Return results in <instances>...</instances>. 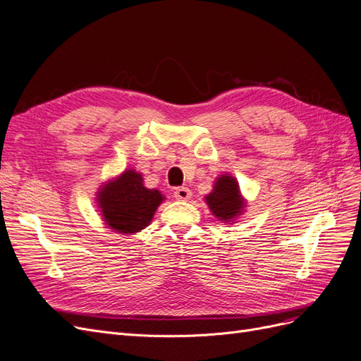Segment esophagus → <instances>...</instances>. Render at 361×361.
I'll return each mask as SVG.
<instances>
[{"mask_svg":"<svg viewBox=\"0 0 361 361\" xmlns=\"http://www.w3.org/2000/svg\"><path fill=\"white\" fill-rule=\"evenodd\" d=\"M173 195H174V199H178V200H190L191 199V190L187 188V187H179V188L174 190Z\"/></svg>","mask_w":361,"mask_h":361,"instance_id":"34e87169","label":"esophagus"}]
</instances>
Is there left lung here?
I'll return each instance as SVG.
<instances>
[{"instance_id": "1", "label": "left lung", "mask_w": 361, "mask_h": 361, "mask_svg": "<svg viewBox=\"0 0 361 361\" xmlns=\"http://www.w3.org/2000/svg\"><path fill=\"white\" fill-rule=\"evenodd\" d=\"M206 203L209 204L212 214L223 221H231L244 207L238 182L232 176H221L215 182L214 191L206 197Z\"/></svg>"}]
</instances>
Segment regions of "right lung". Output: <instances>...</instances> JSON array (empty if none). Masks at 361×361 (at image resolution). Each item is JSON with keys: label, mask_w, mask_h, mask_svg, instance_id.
<instances>
[{"label": "right lung", "mask_w": 361, "mask_h": 361, "mask_svg": "<svg viewBox=\"0 0 361 361\" xmlns=\"http://www.w3.org/2000/svg\"><path fill=\"white\" fill-rule=\"evenodd\" d=\"M97 202L108 226L120 233H135L149 226L162 195L158 190H147L141 174L128 170L105 185Z\"/></svg>", "instance_id": "obj_1"}]
</instances>
